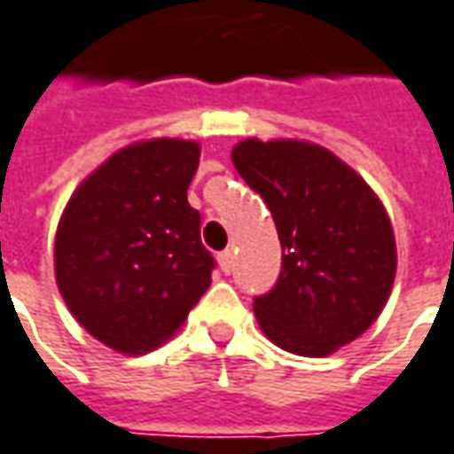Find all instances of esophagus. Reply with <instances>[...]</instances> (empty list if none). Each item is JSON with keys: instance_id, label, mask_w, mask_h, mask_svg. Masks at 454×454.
I'll return each instance as SVG.
<instances>
[{"instance_id": "esophagus-1", "label": "esophagus", "mask_w": 454, "mask_h": 454, "mask_svg": "<svg viewBox=\"0 0 454 454\" xmlns=\"http://www.w3.org/2000/svg\"><path fill=\"white\" fill-rule=\"evenodd\" d=\"M218 265H221V270L231 275L233 272V250H223V253H218Z\"/></svg>"}]
</instances>
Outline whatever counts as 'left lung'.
Returning <instances> with one entry per match:
<instances>
[{"label":"left lung","mask_w":454,"mask_h":454,"mask_svg":"<svg viewBox=\"0 0 454 454\" xmlns=\"http://www.w3.org/2000/svg\"><path fill=\"white\" fill-rule=\"evenodd\" d=\"M231 160L278 228L282 270L255 297L262 334L297 356H329L388 302L395 238L381 199L348 164L304 139H243Z\"/></svg>","instance_id":"8db88e82"}]
</instances>
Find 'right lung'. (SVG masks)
I'll return each mask as SVG.
<instances>
[{
  "mask_svg": "<svg viewBox=\"0 0 454 454\" xmlns=\"http://www.w3.org/2000/svg\"><path fill=\"white\" fill-rule=\"evenodd\" d=\"M201 147L154 137L117 150L73 192L56 231L63 302L88 334L137 356L174 337L211 285L189 206Z\"/></svg>",
  "mask_w": 454,
  "mask_h": 454,
  "instance_id": "add662e5",
  "label": "right lung"
}]
</instances>
